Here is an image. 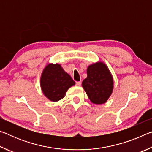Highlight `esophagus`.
Returning <instances> with one entry per match:
<instances>
[{
    "instance_id": "obj_1",
    "label": "esophagus",
    "mask_w": 152,
    "mask_h": 152,
    "mask_svg": "<svg viewBox=\"0 0 152 152\" xmlns=\"http://www.w3.org/2000/svg\"><path fill=\"white\" fill-rule=\"evenodd\" d=\"M76 85L77 86H80L81 85V82H80V81L76 82Z\"/></svg>"
}]
</instances>
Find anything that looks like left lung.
Here are the masks:
<instances>
[{"instance_id":"obj_1","label":"left lung","mask_w":152,"mask_h":152,"mask_svg":"<svg viewBox=\"0 0 152 152\" xmlns=\"http://www.w3.org/2000/svg\"><path fill=\"white\" fill-rule=\"evenodd\" d=\"M82 87L92 102L97 104L106 102L113 89V80L107 66L102 62L90 65Z\"/></svg>"}]
</instances>
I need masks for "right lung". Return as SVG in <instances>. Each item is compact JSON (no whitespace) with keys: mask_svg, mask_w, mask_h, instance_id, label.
<instances>
[{"mask_svg":"<svg viewBox=\"0 0 152 152\" xmlns=\"http://www.w3.org/2000/svg\"><path fill=\"white\" fill-rule=\"evenodd\" d=\"M74 84L75 82L58 64H48L41 77V87L43 94L53 102L64 98L68 89Z\"/></svg>","mask_w":152,"mask_h":152,"instance_id":"1","label":"right lung"}]
</instances>
